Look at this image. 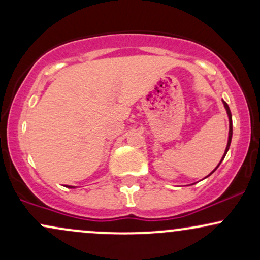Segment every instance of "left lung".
Listing matches in <instances>:
<instances>
[{"mask_svg":"<svg viewBox=\"0 0 260 260\" xmlns=\"http://www.w3.org/2000/svg\"><path fill=\"white\" fill-rule=\"evenodd\" d=\"M223 105H225V109H226V111H228V115H229V121H230V131H229V142H228V147H226V150H225V154H223V157H225V155H226V153H228V150H229V148H230V144H231V138H232V116H231V111H230V107H229V105L228 104L225 103V101H223ZM223 157H222V160H223ZM221 160V161H222ZM221 164V162H220ZM219 164V165H220ZM219 165L216 166V169L219 168ZM215 169V170H216ZM215 170H214V171H215ZM213 171V172H214ZM213 172H211V174H213Z\"/></svg>","mask_w":260,"mask_h":260,"instance_id":"8db88e82","label":"left lung"}]
</instances>
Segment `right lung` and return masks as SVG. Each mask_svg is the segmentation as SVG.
<instances>
[{
	"label": "right lung",
	"mask_w": 260,
	"mask_h": 260,
	"mask_svg": "<svg viewBox=\"0 0 260 260\" xmlns=\"http://www.w3.org/2000/svg\"><path fill=\"white\" fill-rule=\"evenodd\" d=\"M70 188H73V187H70Z\"/></svg>",
	"instance_id": "1"
}]
</instances>
